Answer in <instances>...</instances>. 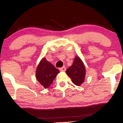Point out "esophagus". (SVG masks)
<instances>
[{
    "mask_svg": "<svg viewBox=\"0 0 123 123\" xmlns=\"http://www.w3.org/2000/svg\"><path fill=\"white\" fill-rule=\"evenodd\" d=\"M59 70H60L61 71H66V67H65V66L62 67V68H59Z\"/></svg>",
    "mask_w": 123,
    "mask_h": 123,
    "instance_id": "34e87169",
    "label": "esophagus"
}]
</instances>
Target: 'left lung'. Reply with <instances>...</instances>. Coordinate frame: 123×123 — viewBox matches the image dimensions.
<instances>
[{
  "instance_id": "8db88e82",
  "label": "left lung",
  "mask_w": 123,
  "mask_h": 123,
  "mask_svg": "<svg viewBox=\"0 0 123 123\" xmlns=\"http://www.w3.org/2000/svg\"><path fill=\"white\" fill-rule=\"evenodd\" d=\"M66 74L75 85L80 86L85 80L86 68L83 62L79 56H75L73 64L67 69Z\"/></svg>"
}]
</instances>
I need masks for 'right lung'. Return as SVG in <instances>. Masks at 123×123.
<instances>
[{
	"mask_svg": "<svg viewBox=\"0 0 123 123\" xmlns=\"http://www.w3.org/2000/svg\"><path fill=\"white\" fill-rule=\"evenodd\" d=\"M59 73V69L56 68L45 58H43L37 67L36 77L39 83L46 89L52 83L55 78Z\"/></svg>",
	"mask_w": 123,
	"mask_h": 123,
	"instance_id": "add662e5",
	"label": "right lung"
}]
</instances>
